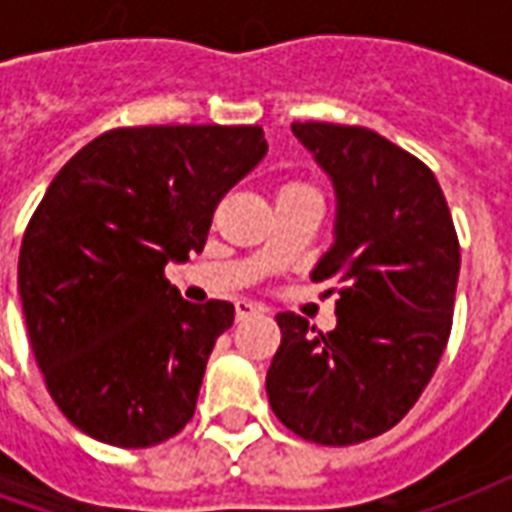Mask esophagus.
Listing matches in <instances>:
<instances>
[{"instance_id":"34e87169","label":"esophagus","mask_w":512,"mask_h":512,"mask_svg":"<svg viewBox=\"0 0 512 512\" xmlns=\"http://www.w3.org/2000/svg\"><path fill=\"white\" fill-rule=\"evenodd\" d=\"M263 312V307L260 304H255V301H235V318L238 321H246V318H252V315H260Z\"/></svg>"}]
</instances>
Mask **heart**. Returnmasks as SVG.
Instances as JSON below:
<instances>
[{
  "mask_svg": "<svg viewBox=\"0 0 512 512\" xmlns=\"http://www.w3.org/2000/svg\"><path fill=\"white\" fill-rule=\"evenodd\" d=\"M288 189H307V186H288Z\"/></svg>",
  "mask_w": 512,
  "mask_h": 512,
  "instance_id": "obj_1",
  "label": "heart"
}]
</instances>
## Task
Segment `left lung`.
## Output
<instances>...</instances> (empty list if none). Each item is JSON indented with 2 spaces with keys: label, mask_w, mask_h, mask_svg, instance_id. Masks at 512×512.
Wrapping results in <instances>:
<instances>
[{
  "label": "left lung",
  "mask_w": 512,
  "mask_h": 512,
  "mask_svg": "<svg viewBox=\"0 0 512 512\" xmlns=\"http://www.w3.org/2000/svg\"><path fill=\"white\" fill-rule=\"evenodd\" d=\"M337 197L334 241L310 277L343 282L337 326L279 312L266 392L296 436L345 447L381 436L428 386L450 337L461 249L436 175L376 131L293 123Z\"/></svg>",
  "instance_id": "8db88e82"
}]
</instances>
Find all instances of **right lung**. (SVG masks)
<instances>
[{
    "mask_svg": "<svg viewBox=\"0 0 512 512\" xmlns=\"http://www.w3.org/2000/svg\"><path fill=\"white\" fill-rule=\"evenodd\" d=\"M266 153L260 126L115 128L51 180L18 293L49 395L90 439L142 450L194 417L235 307L180 299L164 268L202 252L219 200Z\"/></svg>",
    "mask_w": 512,
    "mask_h": 512,
    "instance_id": "right-lung-1",
    "label": "right lung"
}]
</instances>
